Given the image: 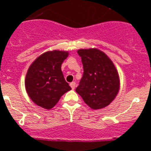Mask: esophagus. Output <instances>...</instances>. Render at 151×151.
<instances>
[{"mask_svg":"<svg viewBox=\"0 0 151 151\" xmlns=\"http://www.w3.org/2000/svg\"><path fill=\"white\" fill-rule=\"evenodd\" d=\"M70 87L72 88V89H75V88H76V82H71V83H70Z\"/></svg>","mask_w":151,"mask_h":151,"instance_id":"obj_1","label":"esophagus"}]
</instances>
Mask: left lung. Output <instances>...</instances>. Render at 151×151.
Returning <instances> with one entry per match:
<instances>
[{
  "label": "left lung",
  "instance_id": "obj_1",
  "mask_svg": "<svg viewBox=\"0 0 151 151\" xmlns=\"http://www.w3.org/2000/svg\"><path fill=\"white\" fill-rule=\"evenodd\" d=\"M83 76L76 91L91 109L108 106L119 90V78L115 66L106 54L97 48L80 49Z\"/></svg>",
  "mask_w": 151,
  "mask_h": 151
}]
</instances>
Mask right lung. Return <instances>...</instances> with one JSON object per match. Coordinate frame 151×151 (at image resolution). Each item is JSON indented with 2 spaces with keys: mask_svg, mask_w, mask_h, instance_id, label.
Returning <instances> with one entry per match:
<instances>
[{
  "mask_svg": "<svg viewBox=\"0 0 151 151\" xmlns=\"http://www.w3.org/2000/svg\"><path fill=\"white\" fill-rule=\"evenodd\" d=\"M68 55L67 51L62 50L45 52L29 66L25 86L28 95L38 106L50 110L62 95L71 90L61 70Z\"/></svg>",
  "mask_w": 151,
  "mask_h": 151,
  "instance_id": "1",
  "label": "right lung"
}]
</instances>
